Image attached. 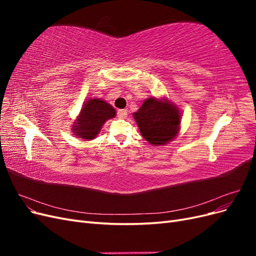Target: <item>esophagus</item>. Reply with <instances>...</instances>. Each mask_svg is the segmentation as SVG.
Segmentation results:
<instances>
[{
  "label": "esophagus",
  "mask_w": 256,
  "mask_h": 256,
  "mask_svg": "<svg viewBox=\"0 0 256 256\" xmlns=\"http://www.w3.org/2000/svg\"><path fill=\"white\" fill-rule=\"evenodd\" d=\"M118 116L120 118H127V110H124V109H120L118 111Z\"/></svg>",
  "instance_id": "1"
}]
</instances>
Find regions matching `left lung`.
Masks as SVG:
<instances>
[{
  "mask_svg": "<svg viewBox=\"0 0 256 256\" xmlns=\"http://www.w3.org/2000/svg\"><path fill=\"white\" fill-rule=\"evenodd\" d=\"M180 112L166 99H146L134 113V118L145 140L152 145H164L172 141L180 131Z\"/></svg>",
  "mask_w": 256,
  "mask_h": 256,
  "instance_id": "1",
  "label": "left lung"
}]
</instances>
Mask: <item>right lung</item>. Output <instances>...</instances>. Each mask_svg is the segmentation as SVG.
I'll use <instances>...</instances> for the list:
<instances>
[{"label": "right lung", "mask_w": 256, "mask_h": 256, "mask_svg": "<svg viewBox=\"0 0 256 256\" xmlns=\"http://www.w3.org/2000/svg\"><path fill=\"white\" fill-rule=\"evenodd\" d=\"M116 115L114 108L104 100L88 99L82 106L78 118L74 122V136L84 140H92L99 134L104 124Z\"/></svg>", "instance_id": "right-lung-1"}]
</instances>
